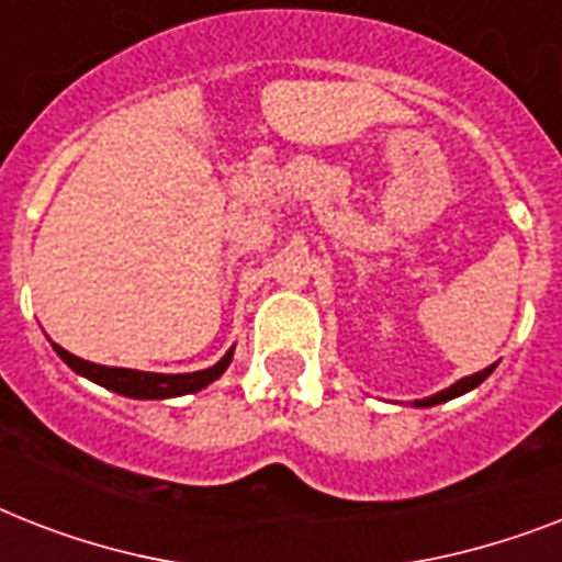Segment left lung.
Here are the masks:
<instances>
[{"mask_svg":"<svg viewBox=\"0 0 562 562\" xmlns=\"http://www.w3.org/2000/svg\"><path fill=\"white\" fill-rule=\"evenodd\" d=\"M493 370H496V364H490V368L479 370V373L463 375V379H458V382L449 384V387H443V391L431 393V396H426V400H414V402H411V405H414V408H431V405L449 402V400H454V396H463V393L475 391V387H479V384L484 382V379H487L490 373H493Z\"/></svg>","mask_w":562,"mask_h":562,"instance_id":"left-lung-1","label":"left lung"}]
</instances>
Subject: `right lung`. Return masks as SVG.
Listing matches in <instances>:
<instances>
[{"label":"right lung","mask_w":562,"mask_h":562,"mask_svg":"<svg viewBox=\"0 0 562 562\" xmlns=\"http://www.w3.org/2000/svg\"><path fill=\"white\" fill-rule=\"evenodd\" d=\"M55 352L69 364L78 375L90 379V382L108 387V391L119 393V396H131V400H175V396H187V393L203 391L206 384H212L233 361V350L229 347L221 361H215L212 368L194 370V373H148V370H131V368H104V364H92L69 350H64L60 344L52 341Z\"/></svg>","instance_id":"obj_1"}]
</instances>
